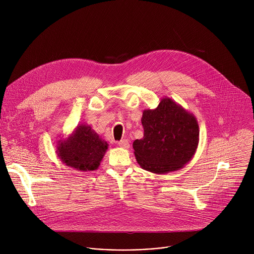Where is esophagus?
<instances>
[{"mask_svg": "<svg viewBox=\"0 0 254 254\" xmlns=\"http://www.w3.org/2000/svg\"><path fill=\"white\" fill-rule=\"evenodd\" d=\"M119 146L124 148V149H128L129 148V141L127 139L124 138L121 141H119Z\"/></svg>", "mask_w": 254, "mask_h": 254, "instance_id": "1", "label": "esophagus"}]
</instances>
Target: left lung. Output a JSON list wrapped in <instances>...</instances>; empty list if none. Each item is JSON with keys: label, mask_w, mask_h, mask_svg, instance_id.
Here are the masks:
<instances>
[{"label": "left lung", "mask_w": 254, "mask_h": 254, "mask_svg": "<svg viewBox=\"0 0 254 254\" xmlns=\"http://www.w3.org/2000/svg\"><path fill=\"white\" fill-rule=\"evenodd\" d=\"M143 137L132 143L138 165L154 174L178 171L194 157L199 143V126L193 114L169 97L141 117Z\"/></svg>", "instance_id": "8db88e82"}]
</instances>
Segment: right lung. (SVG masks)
<instances>
[{"mask_svg":"<svg viewBox=\"0 0 254 254\" xmlns=\"http://www.w3.org/2000/svg\"><path fill=\"white\" fill-rule=\"evenodd\" d=\"M56 154L63 164L76 171L97 170L108 143L88 125H78L67 137L57 140Z\"/></svg>","mask_w":254,"mask_h":254,"instance_id":"obj_1","label":"right lung"}]
</instances>
